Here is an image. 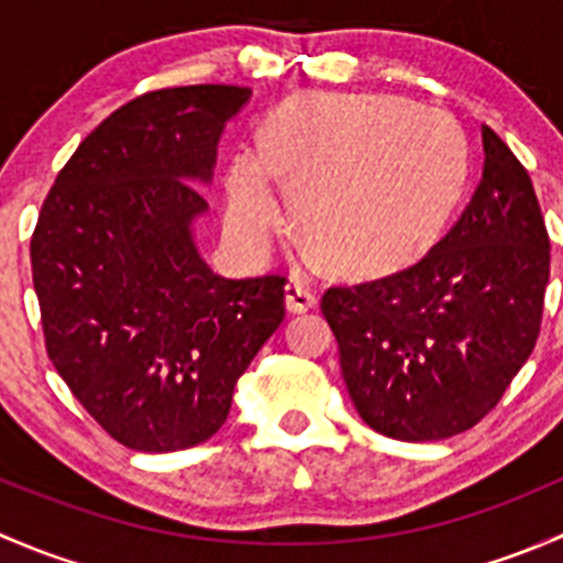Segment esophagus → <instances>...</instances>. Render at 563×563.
Here are the masks:
<instances>
[{"label": "esophagus", "instance_id": "obj_1", "mask_svg": "<svg viewBox=\"0 0 563 563\" xmlns=\"http://www.w3.org/2000/svg\"><path fill=\"white\" fill-rule=\"evenodd\" d=\"M318 294L310 283H305L302 277H291L286 283V308L291 313H308L310 308H316Z\"/></svg>", "mask_w": 563, "mask_h": 563}]
</instances>
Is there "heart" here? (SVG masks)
<instances>
[{
    "label": "heart",
    "mask_w": 563,
    "mask_h": 563,
    "mask_svg": "<svg viewBox=\"0 0 563 563\" xmlns=\"http://www.w3.org/2000/svg\"><path fill=\"white\" fill-rule=\"evenodd\" d=\"M275 174L297 190V220L338 266L395 269L450 223L468 179V144L450 113L389 95L302 98L261 130V155L225 172L231 240L261 253L286 214Z\"/></svg>",
    "instance_id": "obj_1"
}]
</instances>
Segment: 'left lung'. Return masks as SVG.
Instances as JSON below:
<instances>
[{
	"label": "left lung",
	"instance_id": "8db88e82",
	"mask_svg": "<svg viewBox=\"0 0 563 563\" xmlns=\"http://www.w3.org/2000/svg\"><path fill=\"white\" fill-rule=\"evenodd\" d=\"M485 166L468 207L419 264L329 288L356 411L397 441L474 428L531 356L550 277V240L531 176L482 124Z\"/></svg>",
	"mask_w": 563,
	"mask_h": 563
}]
</instances>
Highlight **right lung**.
I'll use <instances>...</instances> for the list:
<instances>
[{"label": "right lung", "mask_w": 563, "mask_h": 563, "mask_svg": "<svg viewBox=\"0 0 563 563\" xmlns=\"http://www.w3.org/2000/svg\"><path fill=\"white\" fill-rule=\"evenodd\" d=\"M247 87L141 95L103 119L40 209L32 277L56 373L119 444L176 452L229 417L286 318V277H223L196 242L225 122Z\"/></svg>", "instance_id": "1"}]
</instances>
